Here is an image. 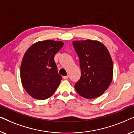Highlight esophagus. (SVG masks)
Here are the masks:
<instances>
[{
    "label": "esophagus",
    "instance_id": "obj_1",
    "mask_svg": "<svg viewBox=\"0 0 134 134\" xmlns=\"http://www.w3.org/2000/svg\"><path fill=\"white\" fill-rule=\"evenodd\" d=\"M68 78H69L68 75H67V76H63V79H68Z\"/></svg>",
    "mask_w": 134,
    "mask_h": 134
}]
</instances>
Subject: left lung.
<instances>
[{
  "label": "left lung",
  "mask_w": 134,
  "mask_h": 134,
  "mask_svg": "<svg viewBox=\"0 0 134 134\" xmlns=\"http://www.w3.org/2000/svg\"><path fill=\"white\" fill-rule=\"evenodd\" d=\"M72 44L81 69L75 89L85 98L100 96L109 88L113 78V62L109 51L98 41H74Z\"/></svg>",
  "instance_id": "obj_1"
}]
</instances>
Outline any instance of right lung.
I'll return each mask as SVG.
<instances>
[{
  "instance_id": "add662e5",
  "label": "right lung",
  "mask_w": 134,
  "mask_h": 134,
  "mask_svg": "<svg viewBox=\"0 0 134 134\" xmlns=\"http://www.w3.org/2000/svg\"><path fill=\"white\" fill-rule=\"evenodd\" d=\"M63 46L62 41H38L25 53L20 74L24 88L31 97L44 100L54 94L62 79L54 56Z\"/></svg>"
}]
</instances>
